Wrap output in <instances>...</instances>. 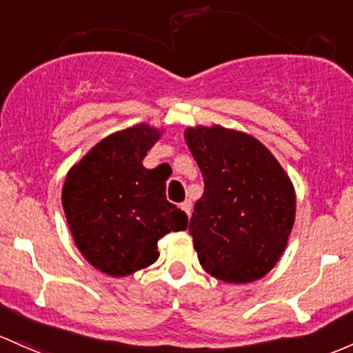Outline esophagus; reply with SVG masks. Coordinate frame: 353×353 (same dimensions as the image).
I'll use <instances>...</instances> for the list:
<instances>
[{
	"mask_svg": "<svg viewBox=\"0 0 353 353\" xmlns=\"http://www.w3.org/2000/svg\"><path fill=\"white\" fill-rule=\"evenodd\" d=\"M191 208H192V203L189 201V199H186L184 203H181V210H183L188 216H191Z\"/></svg>",
	"mask_w": 353,
	"mask_h": 353,
	"instance_id": "esophagus-1",
	"label": "esophagus"
}]
</instances>
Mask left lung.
Masks as SVG:
<instances>
[{"mask_svg":"<svg viewBox=\"0 0 353 353\" xmlns=\"http://www.w3.org/2000/svg\"><path fill=\"white\" fill-rule=\"evenodd\" d=\"M184 140L205 181L189 223L199 264L228 284L261 279L279 262L294 225L291 179L245 132L198 125L186 128Z\"/></svg>","mask_w":353,"mask_h":353,"instance_id":"left-lung-1","label":"left lung"}]
</instances>
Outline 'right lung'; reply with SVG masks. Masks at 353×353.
Here are the masks:
<instances>
[{
    "mask_svg": "<svg viewBox=\"0 0 353 353\" xmlns=\"http://www.w3.org/2000/svg\"><path fill=\"white\" fill-rule=\"evenodd\" d=\"M161 137L148 123L111 133L65 176L62 208L74 243L111 277L147 269L159 259V239L188 228L186 213L167 201V177L142 164Z\"/></svg>",
    "mask_w": 353,
    "mask_h": 353,
    "instance_id": "1",
    "label": "right lung"
}]
</instances>
